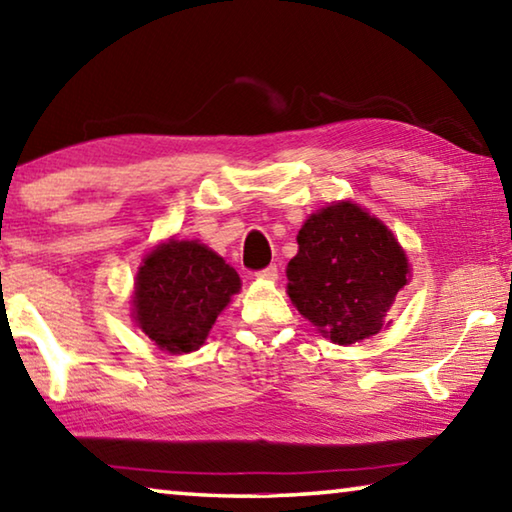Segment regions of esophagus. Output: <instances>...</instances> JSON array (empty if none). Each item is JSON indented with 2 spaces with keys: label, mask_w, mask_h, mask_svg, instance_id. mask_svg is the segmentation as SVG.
<instances>
[{
  "label": "esophagus",
  "mask_w": 512,
  "mask_h": 512,
  "mask_svg": "<svg viewBox=\"0 0 512 512\" xmlns=\"http://www.w3.org/2000/svg\"><path fill=\"white\" fill-rule=\"evenodd\" d=\"M257 277H262V280H277V266L271 264L262 268V271H257Z\"/></svg>",
  "instance_id": "34e87169"
}]
</instances>
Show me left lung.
<instances>
[{
	"mask_svg": "<svg viewBox=\"0 0 512 512\" xmlns=\"http://www.w3.org/2000/svg\"><path fill=\"white\" fill-rule=\"evenodd\" d=\"M406 275L409 262L393 232L348 201L309 216L287 266L293 305L339 345L384 327Z\"/></svg>",
	"mask_w": 512,
	"mask_h": 512,
	"instance_id": "8db88e82",
	"label": "left lung"
}]
</instances>
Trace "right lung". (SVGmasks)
I'll return each mask as SVG.
<instances>
[{
  "label": "right lung",
  "instance_id": "right-lung-1",
  "mask_svg": "<svg viewBox=\"0 0 512 512\" xmlns=\"http://www.w3.org/2000/svg\"><path fill=\"white\" fill-rule=\"evenodd\" d=\"M241 287L235 268L196 241H169L137 273L135 320L155 345L180 354L198 350L216 316Z\"/></svg>",
  "mask_w": 512,
  "mask_h": 512
}]
</instances>
